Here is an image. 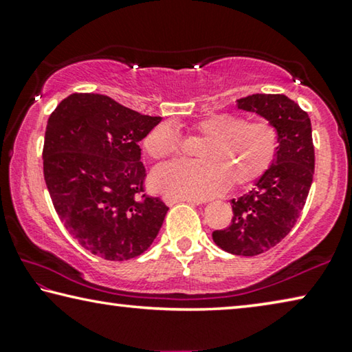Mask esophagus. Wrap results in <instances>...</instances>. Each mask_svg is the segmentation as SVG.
<instances>
[{"label":"esophagus","mask_w":352,"mask_h":352,"mask_svg":"<svg viewBox=\"0 0 352 352\" xmlns=\"http://www.w3.org/2000/svg\"><path fill=\"white\" fill-rule=\"evenodd\" d=\"M162 201H164V202H166L167 206H169V207L175 206V204H178V202H192V204H197V202H194V201H190V199H183V197L170 196V194H166V196L162 197Z\"/></svg>","instance_id":"esophagus-1"}]
</instances>
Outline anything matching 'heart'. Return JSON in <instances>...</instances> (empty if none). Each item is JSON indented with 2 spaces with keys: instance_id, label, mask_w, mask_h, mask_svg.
Instances as JSON below:
<instances>
[{
  "instance_id": "b5f03b06",
  "label": "heart",
  "mask_w": 352,
  "mask_h": 352,
  "mask_svg": "<svg viewBox=\"0 0 352 352\" xmlns=\"http://www.w3.org/2000/svg\"><path fill=\"white\" fill-rule=\"evenodd\" d=\"M207 139L197 151L202 162L174 161L156 167L151 185L170 196L204 201L221 194L229 183L242 186L269 169L278 150V133L269 122L246 123L243 117L219 113L196 124ZM144 148L153 160L178 153L180 135L174 124L160 123L145 135Z\"/></svg>"
}]
</instances>
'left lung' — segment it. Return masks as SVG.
Wrapping results in <instances>:
<instances>
[{
	"label": "left lung",
	"instance_id": "left-lung-1",
	"mask_svg": "<svg viewBox=\"0 0 352 352\" xmlns=\"http://www.w3.org/2000/svg\"><path fill=\"white\" fill-rule=\"evenodd\" d=\"M237 109L258 113L275 126L278 150L251 191L232 199V223L214 230L213 242L237 256H258L281 242L300 217L314 174L311 122L285 94H251Z\"/></svg>",
	"mask_w": 352,
	"mask_h": 352
}]
</instances>
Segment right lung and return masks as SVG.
<instances>
[{"instance_id":"right-lung-1","label":"right lung","mask_w":352,"mask_h":352,"mask_svg":"<svg viewBox=\"0 0 352 352\" xmlns=\"http://www.w3.org/2000/svg\"><path fill=\"white\" fill-rule=\"evenodd\" d=\"M161 117H148L96 93H74L49 117L44 178L72 237L107 261L142 254L169 207L142 194V140Z\"/></svg>"}]
</instances>
